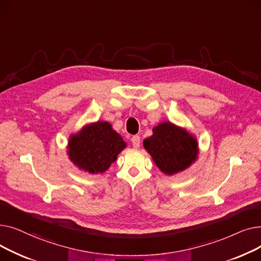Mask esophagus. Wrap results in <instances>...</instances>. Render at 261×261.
Instances as JSON below:
<instances>
[{"instance_id": "34e87169", "label": "esophagus", "mask_w": 261, "mask_h": 261, "mask_svg": "<svg viewBox=\"0 0 261 261\" xmlns=\"http://www.w3.org/2000/svg\"><path fill=\"white\" fill-rule=\"evenodd\" d=\"M131 142H132V145H133V147L134 148H140V146H141V138L139 135H134V136H132V139H131Z\"/></svg>"}]
</instances>
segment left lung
<instances>
[{
	"label": "left lung",
	"instance_id": "obj_1",
	"mask_svg": "<svg viewBox=\"0 0 261 261\" xmlns=\"http://www.w3.org/2000/svg\"><path fill=\"white\" fill-rule=\"evenodd\" d=\"M152 131L153 134L144 140V147L162 172L172 175L196 162L199 149L193 134L170 121L161 122Z\"/></svg>",
	"mask_w": 261,
	"mask_h": 261
}]
</instances>
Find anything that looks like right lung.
<instances>
[{
	"instance_id": "1",
	"label": "right lung",
	"mask_w": 261,
	"mask_h": 261,
	"mask_svg": "<svg viewBox=\"0 0 261 261\" xmlns=\"http://www.w3.org/2000/svg\"><path fill=\"white\" fill-rule=\"evenodd\" d=\"M126 146V142L112 129L111 123L97 121L71 135L67 154L79 169L92 174L102 173Z\"/></svg>"
}]
</instances>
